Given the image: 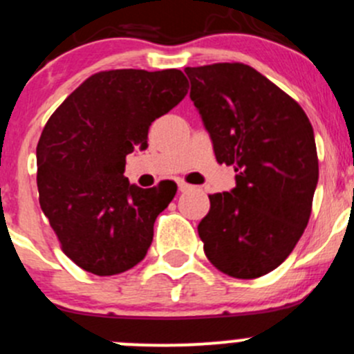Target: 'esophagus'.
Instances as JSON below:
<instances>
[{
  "mask_svg": "<svg viewBox=\"0 0 354 354\" xmlns=\"http://www.w3.org/2000/svg\"><path fill=\"white\" fill-rule=\"evenodd\" d=\"M177 185H178V191H180V192H184V191H189V189L192 187V185L185 184L184 180H178V182H177Z\"/></svg>",
  "mask_w": 354,
  "mask_h": 354,
  "instance_id": "34e87169",
  "label": "esophagus"
}]
</instances>
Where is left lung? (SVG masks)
Listing matches in <instances>:
<instances>
[{
	"mask_svg": "<svg viewBox=\"0 0 354 354\" xmlns=\"http://www.w3.org/2000/svg\"><path fill=\"white\" fill-rule=\"evenodd\" d=\"M184 72L216 162L236 170V187L209 196L198 225L205 253L230 277H261L291 254L310 220L318 182L313 127L291 96L250 65Z\"/></svg>",
	"mask_w": 354,
	"mask_h": 354,
	"instance_id": "left-lung-1",
	"label": "left lung"
}]
</instances>
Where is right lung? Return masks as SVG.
Listing matches in <instances>:
<instances>
[{
    "label": "right lung",
    "mask_w": 354,
    "mask_h": 354,
    "mask_svg": "<svg viewBox=\"0 0 354 354\" xmlns=\"http://www.w3.org/2000/svg\"><path fill=\"white\" fill-rule=\"evenodd\" d=\"M180 70H108L84 80L48 120L37 142L39 205L70 260L94 275L136 267L153 225L177 192L131 184L125 156L148 148L149 125L187 94Z\"/></svg>",
    "instance_id": "add662e5"
}]
</instances>
